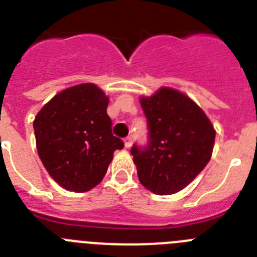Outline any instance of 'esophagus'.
I'll list each match as a JSON object with an SVG mask.
<instances>
[{
  "label": "esophagus",
  "mask_w": 257,
  "mask_h": 257,
  "mask_svg": "<svg viewBox=\"0 0 257 257\" xmlns=\"http://www.w3.org/2000/svg\"><path fill=\"white\" fill-rule=\"evenodd\" d=\"M131 145H133V139H131L130 136H127L126 139H124V147H126L127 149H130Z\"/></svg>",
  "instance_id": "esophagus-1"
}]
</instances>
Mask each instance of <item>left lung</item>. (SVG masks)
Instances as JSON below:
<instances>
[{
  "label": "left lung",
  "instance_id": "obj_1",
  "mask_svg": "<svg viewBox=\"0 0 257 257\" xmlns=\"http://www.w3.org/2000/svg\"><path fill=\"white\" fill-rule=\"evenodd\" d=\"M140 103L148 143L131 148L140 183L160 196L178 193L206 167L216 133L205 112L176 90L162 87Z\"/></svg>",
  "mask_w": 257,
  "mask_h": 257
}]
</instances>
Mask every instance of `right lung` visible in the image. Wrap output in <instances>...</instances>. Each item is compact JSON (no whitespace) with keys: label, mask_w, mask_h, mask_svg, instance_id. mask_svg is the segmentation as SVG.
Instances as JSON below:
<instances>
[{"label":"right lung","mask_w":257,"mask_h":257,"mask_svg":"<svg viewBox=\"0 0 257 257\" xmlns=\"http://www.w3.org/2000/svg\"><path fill=\"white\" fill-rule=\"evenodd\" d=\"M108 97L92 83L59 92L33 122L38 156L54 180L72 192H87L103 180L123 142L112 134Z\"/></svg>","instance_id":"1"}]
</instances>
